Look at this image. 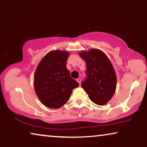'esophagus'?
I'll return each instance as SVG.
<instances>
[{
    "instance_id": "1",
    "label": "esophagus",
    "mask_w": 147,
    "mask_h": 147,
    "mask_svg": "<svg viewBox=\"0 0 147 147\" xmlns=\"http://www.w3.org/2000/svg\"><path fill=\"white\" fill-rule=\"evenodd\" d=\"M76 81H77V82L79 83V84L80 85V83H81V79L80 78H77V79H76Z\"/></svg>"
}]
</instances>
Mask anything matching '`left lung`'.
<instances>
[{
    "label": "left lung",
    "mask_w": 147,
    "mask_h": 147,
    "mask_svg": "<svg viewBox=\"0 0 147 147\" xmlns=\"http://www.w3.org/2000/svg\"><path fill=\"white\" fill-rule=\"evenodd\" d=\"M79 55L86 65L87 77L81 86L92 102L99 106L106 104L114 94L117 77L111 61L101 50L82 51Z\"/></svg>",
    "instance_id": "obj_1"
}]
</instances>
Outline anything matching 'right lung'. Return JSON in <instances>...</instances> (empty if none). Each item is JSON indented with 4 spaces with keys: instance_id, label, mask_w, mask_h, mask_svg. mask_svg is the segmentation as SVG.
I'll return each mask as SVG.
<instances>
[{
    "instance_id": "add662e5",
    "label": "right lung",
    "mask_w": 147,
    "mask_h": 147,
    "mask_svg": "<svg viewBox=\"0 0 147 147\" xmlns=\"http://www.w3.org/2000/svg\"><path fill=\"white\" fill-rule=\"evenodd\" d=\"M69 53L54 50L46 54L34 74L35 92L40 102L49 108L57 109L66 104L72 91L79 84L70 76L66 67Z\"/></svg>"
}]
</instances>
